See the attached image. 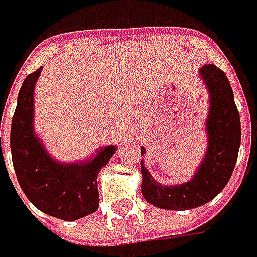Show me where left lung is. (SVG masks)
I'll use <instances>...</instances> for the list:
<instances>
[{"mask_svg": "<svg viewBox=\"0 0 257 257\" xmlns=\"http://www.w3.org/2000/svg\"><path fill=\"white\" fill-rule=\"evenodd\" d=\"M201 79L210 94V112L207 118L208 148L191 181L179 185H161L142 168V194L149 204L163 210H191L214 199L227 185L237 162L241 140L240 115L234 102L231 85L225 73L215 65L199 69ZM142 149V155L146 152Z\"/></svg>", "mask_w": 257, "mask_h": 257, "instance_id": "1", "label": "left lung"}]
</instances>
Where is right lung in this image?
<instances>
[{
    "label": "right lung",
    "mask_w": 257,
    "mask_h": 257,
    "mask_svg": "<svg viewBox=\"0 0 257 257\" xmlns=\"http://www.w3.org/2000/svg\"><path fill=\"white\" fill-rule=\"evenodd\" d=\"M40 72L42 68L30 73L19 92L10 136L13 166L23 192L36 208L60 220L73 221L96 211L98 172L117 148L109 145L99 149L95 158L82 163H60L52 159L33 130V92Z\"/></svg>",
    "instance_id": "obj_1"
}]
</instances>
